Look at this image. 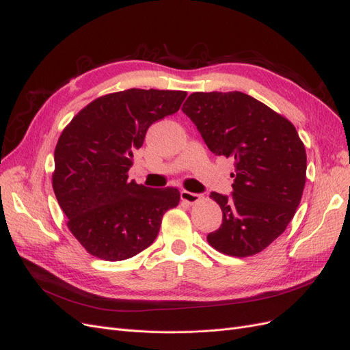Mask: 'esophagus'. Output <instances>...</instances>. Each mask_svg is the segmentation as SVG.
<instances>
[{
	"mask_svg": "<svg viewBox=\"0 0 350 350\" xmlns=\"http://www.w3.org/2000/svg\"><path fill=\"white\" fill-rule=\"evenodd\" d=\"M180 198H182L183 202H187V204H196V202L202 198L199 193H193V191H187V190H182L180 191Z\"/></svg>",
	"mask_w": 350,
	"mask_h": 350,
	"instance_id": "1",
	"label": "esophagus"
}]
</instances>
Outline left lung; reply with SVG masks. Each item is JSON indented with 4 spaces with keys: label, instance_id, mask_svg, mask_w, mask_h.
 Instances as JSON below:
<instances>
[{
    "label": "left lung",
    "instance_id": "1",
    "mask_svg": "<svg viewBox=\"0 0 350 350\" xmlns=\"http://www.w3.org/2000/svg\"><path fill=\"white\" fill-rule=\"evenodd\" d=\"M182 110L208 148L235 167L231 195L211 193L222 224L208 243L235 257L260 253L286 230L306 186L307 154L295 126L241 92L193 93Z\"/></svg>",
    "mask_w": 350,
    "mask_h": 350
}]
</instances>
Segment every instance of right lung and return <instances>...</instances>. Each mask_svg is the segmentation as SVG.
I'll use <instances>...</instances> for the list:
<instances>
[{"label": "right lung", "instance_id": "1", "mask_svg": "<svg viewBox=\"0 0 350 350\" xmlns=\"http://www.w3.org/2000/svg\"><path fill=\"white\" fill-rule=\"evenodd\" d=\"M186 92L139 90L92 101L61 133L55 148V196L84 249L109 262L150 247L164 213L178 205L174 187L152 189L128 180L133 151L154 122L173 115Z\"/></svg>", "mask_w": 350, "mask_h": 350}]
</instances>
